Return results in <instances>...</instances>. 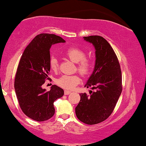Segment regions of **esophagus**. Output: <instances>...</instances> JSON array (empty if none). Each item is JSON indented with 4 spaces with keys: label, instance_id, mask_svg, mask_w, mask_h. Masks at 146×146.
<instances>
[{
    "label": "esophagus",
    "instance_id": "34e87169",
    "mask_svg": "<svg viewBox=\"0 0 146 146\" xmlns=\"http://www.w3.org/2000/svg\"><path fill=\"white\" fill-rule=\"evenodd\" d=\"M71 93V92H70V91H68V90H65L64 91V95H68Z\"/></svg>",
    "mask_w": 146,
    "mask_h": 146
}]
</instances>
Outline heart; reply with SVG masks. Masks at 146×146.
<instances>
[{
    "label": "heart",
    "instance_id": "b5f03b06",
    "mask_svg": "<svg viewBox=\"0 0 146 146\" xmlns=\"http://www.w3.org/2000/svg\"><path fill=\"white\" fill-rule=\"evenodd\" d=\"M63 54L71 61L76 63V70L83 76H88L94 68V62L90 57L86 56V52L77 47H70L63 51ZM59 66L58 60L55 56H52L49 59V67L53 72L57 70ZM80 78L78 74L62 75L56 78L55 83L59 87L65 90H71L80 83Z\"/></svg>",
    "mask_w": 146,
    "mask_h": 146
}]
</instances>
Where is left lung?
Here are the masks:
<instances>
[{"label": "left lung", "mask_w": 146, "mask_h": 146, "mask_svg": "<svg viewBox=\"0 0 146 146\" xmlns=\"http://www.w3.org/2000/svg\"><path fill=\"white\" fill-rule=\"evenodd\" d=\"M84 39L96 50V66L85 87L96 91H91L90 96L80 94L76 115L81 122L93 125L104 121L113 112L122 90V73L117 54L106 39L99 35Z\"/></svg>", "instance_id": "8db88e82"}]
</instances>
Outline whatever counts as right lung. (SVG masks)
I'll return each instance as SVG.
<instances>
[{"mask_svg": "<svg viewBox=\"0 0 146 146\" xmlns=\"http://www.w3.org/2000/svg\"><path fill=\"white\" fill-rule=\"evenodd\" d=\"M64 42L58 35L41 33L29 43L20 58L14 79L16 97L23 113L35 121L50 119L55 113L54 101L64 95V90L56 85L48 92L41 88L50 79V48Z\"/></svg>", "mask_w": 146, "mask_h": 146, "instance_id": "obj_1", "label": "right lung"}]
</instances>
